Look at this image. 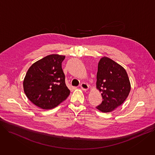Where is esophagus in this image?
Listing matches in <instances>:
<instances>
[{
	"label": "esophagus",
	"mask_w": 155,
	"mask_h": 155,
	"mask_svg": "<svg viewBox=\"0 0 155 155\" xmlns=\"http://www.w3.org/2000/svg\"><path fill=\"white\" fill-rule=\"evenodd\" d=\"M80 87L83 91H87L89 89V85L86 83H82L80 85Z\"/></svg>",
	"instance_id": "34e87169"
}]
</instances>
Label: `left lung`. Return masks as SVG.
I'll return each mask as SVG.
<instances>
[{
	"mask_svg": "<svg viewBox=\"0 0 155 155\" xmlns=\"http://www.w3.org/2000/svg\"><path fill=\"white\" fill-rule=\"evenodd\" d=\"M97 87L103 100L97 108L107 113L123 104L130 92V84L123 67L109 58L102 57L98 64Z\"/></svg>",
	"mask_w": 155,
	"mask_h": 155,
	"instance_id": "8db88e82",
	"label": "left lung"
}]
</instances>
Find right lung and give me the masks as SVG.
I'll list each match as a JSON object with an SVG mask.
<instances>
[{
    "label": "right lung",
    "instance_id": "right-lung-1",
    "mask_svg": "<svg viewBox=\"0 0 155 155\" xmlns=\"http://www.w3.org/2000/svg\"><path fill=\"white\" fill-rule=\"evenodd\" d=\"M64 58L57 54L46 56L28 70L23 81L24 91L37 107L44 110L54 108L70 95L61 68Z\"/></svg>",
    "mask_w": 155,
    "mask_h": 155
}]
</instances>
